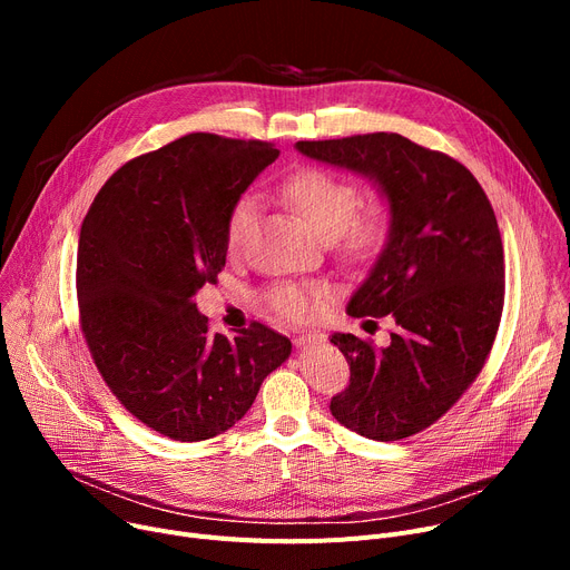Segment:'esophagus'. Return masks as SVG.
Segmentation results:
<instances>
[{
	"label": "esophagus",
	"instance_id": "1",
	"mask_svg": "<svg viewBox=\"0 0 570 570\" xmlns=\"http://www.w3.org/2000/svg\"><path fill=\"white\" fill-rule=\"evenodd\" d=\"M325 337L321 335V333H305V335H297L295 337V346H301V348H312V346H316V344H321Z\"/></svg>",
	"mask_w": 570,
	"mask_h": 570
}]
</instances>
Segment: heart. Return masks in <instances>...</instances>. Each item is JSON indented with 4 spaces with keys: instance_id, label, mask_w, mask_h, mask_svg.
Returning <instances> with one entry per match:
<instances>
[{
    "instance_id": "1",
    "label": "heart",
    "mask_w": 570,
    "mask_h": 570,
    "mask_svg": "<svg viewBox=\"0 0 570 570\" xmlns=\"http://www.w3.org/2000/svg\"><path fill=\"white\" fill-rule=\"evenodd\" d=\"M279 196L301 213L314 233L333 239L337 252L353 263L376 258L393 237L395 207L379 196L361 200V187L351 177L309 166L291 173L279 185ZM258 203L252 194L237 196L226 217V249L237 254L245 247L256 222ZM265 305L288 323L314 321L325 301V291L314 284L277 282L263 293Z\"/></svg>"
}]
</instances>
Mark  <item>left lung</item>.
Segmentation results:
<instances>
[{
  "instance_id": "left-lung-1",
  "label": "left lung",
  "mask_w": 570,
  "mask_h": 570,
  "mask_svg": "<svg viewBox=\"0 0 570 570\" xmlns=\"http://www.w3.org/2000/svg\"><path fill=\"white\" fill-rule=\"evenodd\" d=\"M303 155L370 175L395 207L393 237L348 303L393 316L391 344L335 333L351 379L337 421L400 441L448 413L481 374L503 312V245L494 209L466 166L400 134L297 140Z\"/></svg>"
}]
</instances>
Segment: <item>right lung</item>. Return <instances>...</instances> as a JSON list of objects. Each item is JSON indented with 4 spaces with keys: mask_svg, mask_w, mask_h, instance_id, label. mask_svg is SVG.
Instances as JSON below:
<instances>
[{
    "mask_svg": "<svg viewBox=\"0 0 570 570\" xmlns=\"http://www.w3.org/2000/svg\"><path fill=\"white\" fill-rule=\"evenodd\" d=\"M277 157L275 142L187 134L117 168L85 215V344L117 402L173 441L233 428L291 355V340L258 321L213 335L191 301L226 265L230 205Z\"/></svg>",
    "mask_w": 570,
    "mask_h": 570,
    "instance_id": "1",
    "label": "right lung"
}]
</instances>
